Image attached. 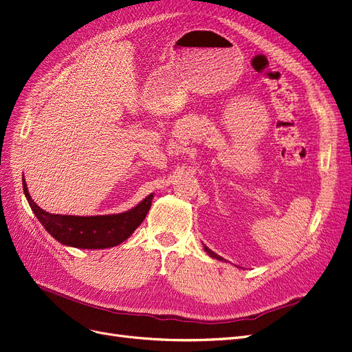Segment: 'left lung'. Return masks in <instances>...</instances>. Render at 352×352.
<instances>
[{"instance_id":"1","label":"left lung","mask_w":352,"mask_h":352,"mask_svg":"<svg viewBox=\"0 0 352 352\" xmlns=\"http://www.w3.org/2000/svg\"><path fill=\"white\" fill-rule=\"evenodd\" d=\"M204 251H206V252H207V254H209V255H210V256H213V258H216V259H219V261H223V258H222V256H219V255H217V254H214V252H213V251H210V250H209V248H207V246H204Z\"/></svg>"}]
</instances>
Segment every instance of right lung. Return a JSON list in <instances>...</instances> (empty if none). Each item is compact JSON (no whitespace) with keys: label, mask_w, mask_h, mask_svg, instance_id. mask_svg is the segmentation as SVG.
Segmentation results:
<instances>
[{"label":"right lung","mask_w":352,"mask_h":352,"mask_svg":"<svg viewBox=\"0 0 352 352\" xmlns=\"http://www.w3.org/2000/svg\"><path fill=\"white\" fill-rule=\"evenodd\" d=\"M23 191L38 222L58 242L80 250H104L124 242L146 217L153 194L124 213L104 216L52 214L41 209L30 197L23 178Z\"/></svg>","instance_id":"add662e5"}]
</instances>
